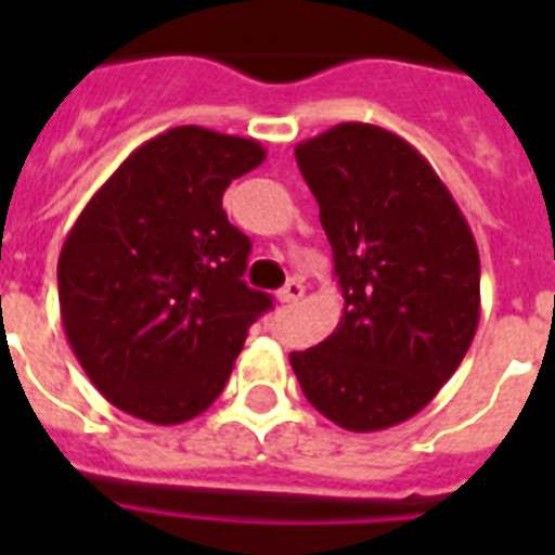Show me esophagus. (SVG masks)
Segmentation results:
<instances>
[{
  "mask_svg": "<svg viewBox=\"0 0 555 555\" xmlns=\"http://www.w3.org/2000/svg\"><path fill=\"white\" fill-rule=\"evenodd\" d=\"M305 296V285H302V279H291L282 291L276 294L279 302H296V299H302Z\"/></svg>",
  "mask_w": 555,
  "mask_h": 555,
  "instance_id": "1",
  "label": "esophagus"
}]
</instances>
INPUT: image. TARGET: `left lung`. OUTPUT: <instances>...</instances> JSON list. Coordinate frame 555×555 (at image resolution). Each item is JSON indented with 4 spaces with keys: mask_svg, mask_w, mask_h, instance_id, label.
I'll use <instances>...</instances> for the list:
<instances>
[{
    "mask_svg": "<svg viewBox=\"0 0 555 555\" xmlns=\"http://www.w3.org/2000/svg\"><path fill=\"white\" fill-rule=\"evenodd\" d=\"M346 299L328 339L294 351L308 403L348 431L409 421L473 346L481 259L464 212L400 134L339 124L296 146Z\"/></svg>",
    "mask_w": 555,
    "mask_h": 555,
    "instance_id": "left-lung-1",
    "label": "left lung"
}]
</instances>
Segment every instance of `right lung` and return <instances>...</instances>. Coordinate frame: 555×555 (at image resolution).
Masks as SVG:
<instances>
[{"label": "right lung", "mask_w": 555, "mask_h": 555, "mask_svg": "<svg viewBox=\"0 0 555 555\" xmlns=\"http://www.w3.org/2000/svg\"><path fill=\"white\" fill-rule=\"evenodd\" d=\"M264 160L253 138L178 126L100 186L56 261L65 337L98 391L158 426L224 391L247 328L270 311L244 282L250 238L227 221L230 181Z\"/></svg>", "instance_id": "add662e5"}]
</instances>
